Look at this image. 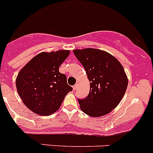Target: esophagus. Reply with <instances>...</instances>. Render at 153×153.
<instances>
[{"label": "esophagus", "instance_id": "1", "mask_svg": "<svg viewBox=\"0 0 153 153\" xmlns=\"http://www.w3.org/2000/svg\"><path fill=\"white\" fill-rule=\"evenodd\" d=\"M77 88H78V85L76 84V85H75L73 86V90H74V91H76Z\"/></svg>", "mask_w": 153, "mask_h": 153}]
</instances>
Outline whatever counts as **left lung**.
Returning <instances> with one entry per match:
<instances>
[{
    "mask_svg": "<svg viewBox=\"0 0 153 153\" xmlns=\"http://www.w3.org/2000/svg\"><path fill=\"white\" fill-rule=\"evenodd\" d=\"M73 53L85 68L90 81L88 96L78 100L80 108L91 117L109 113L121 102L128 88L123 66L112 54L99 49H77Z\"/></svg>",
    "mask_w": 153,
    "mask_h": 153,
    "instance_id": "left-lung-1",
    "label": "left lung"
}]
</instances>
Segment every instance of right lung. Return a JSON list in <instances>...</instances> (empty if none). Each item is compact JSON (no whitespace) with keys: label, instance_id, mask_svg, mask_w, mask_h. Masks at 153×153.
I'll use <instances>...</instances> for the list:
<instances>
[{"label":"right lung","instance_id":"obj_1","mask_svg":"<svg viewBox=\"0 0 153 153\" xmlns=\"http://www.w3.org/2000/svg\"><path fill=\"white\" fill-rule=\"evenodd\" d=\"M69 53L67 50L41 52L19 71L16 79L17 92L30 110L44 116L51 115L72 91L66 76L59 72Z\"/></svg>","mask_w":153,"mask_h":153}]
</instances>
